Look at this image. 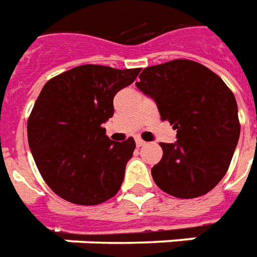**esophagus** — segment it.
<instances>
[{
  "instance_id": "esophagus-1",
  "label": "esophagus",
  "mask_w": 257,
  "mask_h": 257,
  "mask_svg": "<svg viewBox=\"0 0 257 257\" xmlns=\"http://www.w3.org/2000/svg\"><path fill=\"white\" fill-rule=\"evenodd\" d=\"M136 145H137L138 148H141V147L145 145V141H143L141 138H137V140H136Z\"/></svg>"
}]
</instances>
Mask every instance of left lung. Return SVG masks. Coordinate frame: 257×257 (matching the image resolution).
Instances as JSON below:
<instances>
[{"mask_svg": "<svg viewBox=\"0 0 257 257\" xmlns=\"http://www.w3.org/2000/svg\"><path fill=\"white\" fill-rule=\"evenodd\" d=\"M152 96L161 119L177 130V143H161L155 184L191 199L213 190L230 167L241 124L232 91L210 69L190 59L145 67L136 83Z\"/></svg>", "mask_w": 257, "mask_h": 257, "instance_id": "1", "label": "left lung"}]
</instances>
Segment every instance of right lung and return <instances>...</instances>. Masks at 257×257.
Wrapping results in <instances>:
<instances>
[{
  "instance_id": "right-lung-1",
  "label": "right lung",
  "mask_w": 257,
  "mask_h": 257,
  "mask_svg": "<svg viewBox=\"0 0 257 257\" xmlns=\"http://www.w3.org/2000/svg\"><path fill=\"white\" fill-rule=\"evenodd\" d=\"M141 69L81 65L48 80L27 120L38 172L56 195L76 205H99L117 194L134 138L110 141L102 124L113 98Z\"/></svg>"
}]
</instances>
